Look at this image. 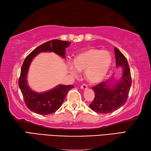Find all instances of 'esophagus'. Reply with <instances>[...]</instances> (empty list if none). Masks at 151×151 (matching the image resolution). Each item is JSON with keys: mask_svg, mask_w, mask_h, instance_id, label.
I'll list each match as a JSON object with an SVG mask.
<instances>
[{"mask_svg": "<svg viewBox=\"0 0 151 151\" xmlns=\"http://www.w3.org/2000/svg\"><path fill=\"white\" fill-rule=\"evenodd\" d=\"M81 89L82 90H86L87 88H88V86H87V85L86 84H82V86H81Z\"/></svg>", "mask_w": 151, "mask_h": 151, "instance_id": "34e87169", "label": "esophagus"}]
</instances>
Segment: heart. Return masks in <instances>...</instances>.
I'll return each instance as SVG.
<instances>
[{
	"label": "heart",
	"instance_id": "heart-1",
	"mask_svg": "<svg viewBox=\"0 0 151 151\" xmlns=\"http://www.w3.org/2000/svg\"><path fill=\"white\" fill-rule=\"evenodd\" d=\"M111 53L96 48H90L81 53L75 59V65L69 63V69L74 76H78L79 71L85 70V76L88 81L96 83L105 77L111 66Z\"/></svg>",
	"mask_w": 151,
	"mask_h": 151
}]
</instances>
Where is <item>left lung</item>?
Masks as SVG:
<instances>
[{
  "instance_id": "1",
  "label": "left lung",
  "mask_w": 151,
  "mask_h": 151,
  "mask_svg": "<svg viewBox=\"0 0 151 151\" xmlns=\"http://www.w3.org/2000/svg\"><path fill=\"white\" fill-rule=\"evenodd\" d=\"M114 54L116 67L122 68V77L119 81H115L113 77L92 88L95 97L90 107L96 113H111L124 105L128 99L132 86L130 69L126 57L116 47Z\"/></svg>"
}]
</instances>
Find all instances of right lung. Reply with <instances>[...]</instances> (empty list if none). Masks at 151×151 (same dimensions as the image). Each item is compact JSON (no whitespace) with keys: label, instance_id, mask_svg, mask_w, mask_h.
<instances>
[{"label":"right lung","instance_id":"add662e5","mask_svg":"<svg viewBox=\"0 0 151 151\" xmlns=\"http://www.w3.org/2000/svg\"><path fill=\"white\" fill-rule=\"evenodd\" d=\"M71 44L69 41L52 40L38 46L25 59L21 69L18 81L27 107L33 113L46 115L54 113L61 107L67 92L74 88L73 85L57 86L45 92L37 93L32 90L27 84V76L32 60L40 52H53L63 58H65V48Z\"/></svg>","mask_w":151,"mask_h":151}]
</instances>
